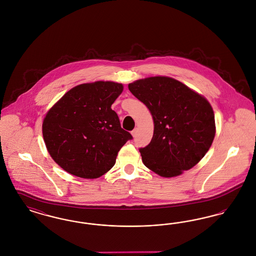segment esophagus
<instances>
[{
	"label": "esophagus",
	"instance_id": "esophagus-1",
	"mask_svg": "<svg viewBox=\"0 0 256 256\" xmlns=\"http://www.w3.org/2000/svg\"><path fill=\"white\" fill-rule=\"evenodd\" d=\"M136 134H137V130L135 128V130H134L132 132V135L134 137H135V136H136Z\"/></svg>",
	"mask_w": 256,
	"mask_h": 256
}]
</instances>
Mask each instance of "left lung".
Listing matches in <instances>:
<instances>
[{"instance_id": "1", "label": "left lung", "mask_w": 256, "mask_h": 256, "mask_svg": "<svg viewBox=\"0 0 256 256\" xmlns=\"http://www.w3.org/2000/svg\"><path fill=\"white\" fill-rule=\"evenodd\" d=\"M128 89L154 119L152 141L139 148L146 168L164 178L193 168L216 134L214 112L206 98L168 76L138 80Z\"/></svg>"}]
</instances>
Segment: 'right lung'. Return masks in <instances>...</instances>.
Masks as SVG:
<instances>
[{"label":"right lung","instance_id":"1","mask_svg":"<svg viewBox=\"0 0 256 256\" xmlns=\"http://www.w3.org/2000/svg\"><path fill=\"white\" fill-rule=\"evenodd\" d=\"M122 84L95 82L69 90L48 111L42 132L50 156L67 172L98 178L114 166L132 134L121 128L112 104Z\"/></svg>","mask_w":256,"mask_h":256}]
</instances>
